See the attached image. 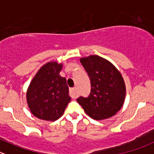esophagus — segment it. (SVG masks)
I'll return each mask as SVG.
<instances>
[{"instance_id": "1", "label": "esophagus", "mask_w": 154, "mask_h": 154, "mask_svg": "<svg viewBox=\"0 0 154 154\" xmlns=\"http://www.w3.org/2000/svg\"><path fill=\"white\" fill-rule=\"evenodd\" d=\"M77 89L76 87H73V88L70 89V97H72V98L75 99L77 97Z\"/></svg>"}]
</instances>
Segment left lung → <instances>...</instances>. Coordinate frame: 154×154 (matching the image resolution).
Masks as SVG:
<instances>
[{"label": "left lung", "mask_w": 154, "mask_h": 154, "mask_svg": "<svg viewBox=\"0 0 154 154\" xmlns=\"http://www.w3.org/2000/svg\"><path fill=\"white\" fill-rule=\"evenodd\" d=\"M90 79L89 97L77 100L85 112L95 120L115 116L124 104L126 88L119 70L110 61L98 55L80 58Z\"/></svg>", "instance_id": "obj_1"}]
</instances>
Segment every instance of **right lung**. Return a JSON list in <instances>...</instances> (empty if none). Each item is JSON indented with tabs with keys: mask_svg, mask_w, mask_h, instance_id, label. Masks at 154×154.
Segmentation results:
<instances>
[{
	"mask_svg": "<svg viewBox=\"0 0 154 154\" xmlns=\"http://www.w3.org/2000/svg\"><path fill=\"white\" fill-rule=\"evenodd\" d=\"M62 64L46 63L32 80L26 92V100L33 116L42 120L54 122L64 112L71 98L67 80L60 76Z\"/></svg>",
	"mask_w": 154,
	"mask_h": 154,
	"instance_id": "1",
	"label": "right lung"
}]
</instances>
